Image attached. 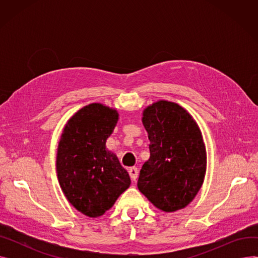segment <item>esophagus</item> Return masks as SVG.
Wrapping results in <instances>:
<instances>
[{
  "label": "esophagus",
  "instance_id": "esophagus-1",
  "mask_svg": "<svg viewBox=\"0 0 258 258\" xmlns=\"http://www.w3.org/2000/svg\"><path fill=\"white\" fill-rule=\"evenodd\" d=\"M128 173H130L131 179H132L133 181H135V180H136V179L138 178L139 171H138V169H137L136 167H131V168L128 169Z\"/></svg>",
  "mask_w": 258,
  "mask_h": 258
}]
</instances>
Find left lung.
I'll return each mask as SVG.
<instances>
[{
	"mask_svg": "<svg viewBox=\"0 0 258 258\" xmlns=\"http://www.w3.org/2000/svg\"><path fill=\"white\" fill-rule=\"evenodd\" d=\"M142 123L151 156L144 162L138 189L164 212L185 208L204 183L206 146L194 117L180 104L158 100L146 106Z\"/></svg>",
	"mask_w": 258,
	"mask_h": 258,
	"instance_id": "1",
	"label": "left lung"
}]
</instances>
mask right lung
Returning <instances> with one entry per match:
<instances>
[{
  "label": "right lung",
  "instance_id": "1",
  "mask_svg": "<svg viewBox=\"0 0 258 258\" xmlns=\"http://www.w3.org/2000/svg\"><path fill=\"white\" fill-rule=\"evenodd\" d=\"M118 119L116 108L91 103L68 120L60 135L59 186L70 204L89 218L103 215L131 185L128 172L105 146Z\"/></svg>",
  "mask_w": 258,
  "mask_h": 258
}]
</instances>
